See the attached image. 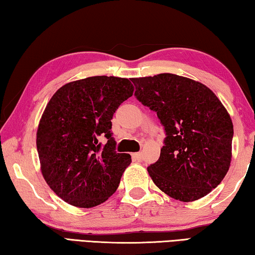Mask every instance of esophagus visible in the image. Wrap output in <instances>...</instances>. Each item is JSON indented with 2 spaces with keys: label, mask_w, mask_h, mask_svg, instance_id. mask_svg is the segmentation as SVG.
Masks as SVG:
<instances>
[{
  "label": "esophagus",
  "mask_w": 255,
  "mask_h": 255,
  "mask_svg": "<svg viewBox=\"0 0 255 255\" xmlns=\"http://www.w3.org/2000/svg\"><path fill=\"white\" fill-rule=\"evenodd\" d=\"M131 157H132L133 161L139 162V161H141V158H143V155H141V153H132Z\"/></svg>",
  "instance_id": "obj_1"
}]
</instances>
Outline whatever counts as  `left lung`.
<instances>
[{"instance_id":"obj_1","label":"left lung","mask_w":255,"mask_h":255,"mask_svg":"<svg viewBox=\"0 0 255 255\" xmlns=\"http://www.w3.org/2000/svg\"><path fill=\"white\" fill-rule=\"evenodd\" d=\"M137 100L156 112L166 137L147 171L156 187L189 202L208 195L225 178L232 159V119L200 82L170 73L131 79Z\"/></svg>"}]
</instances>
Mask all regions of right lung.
<instances>
[{
    "instance_id": "1",
    "label": "right lung",
    "mask_w": 255,
    "mask_h": 255,
    "mask_svg": "<svg viewBox=\"0 0 255 255\" xmlns=\"http://www.w3.org/2000/svg\"><path fill=\"white\" fill-rule=\"evenodd\" d=\"M132 92L128 79L103 75L70 82L51 97L38 126L37 150L42 176L64 201L91 208L116 192L131 157L116 152L111 119Z\"/></svg>"
}]
</instances>
